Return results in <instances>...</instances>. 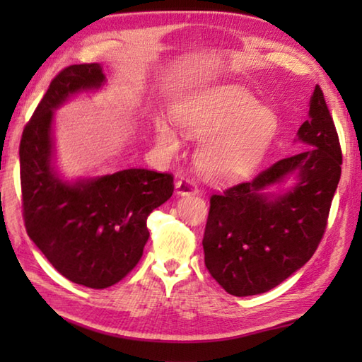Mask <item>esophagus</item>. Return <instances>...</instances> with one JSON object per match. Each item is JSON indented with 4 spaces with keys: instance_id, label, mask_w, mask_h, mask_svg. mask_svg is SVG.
Here are the masks:
<instances>
[{
    "instance_id": "obj_1",
    "label": "esophagus",
    "mask_w": 362,
    "mask_h": 362,
    "mask_svg": "<svg viewBox=\"0 0 362 362\" xmlns=\"http://www.w3.org/2000/svg\"><path fill=\"white\" fill-rule=\"evenodd\" d=\"M175 193L179 196H189V194H196L197 188L194 185V182H191L188 179H180L175 183Z\"/></svg>"
}]
</instances>
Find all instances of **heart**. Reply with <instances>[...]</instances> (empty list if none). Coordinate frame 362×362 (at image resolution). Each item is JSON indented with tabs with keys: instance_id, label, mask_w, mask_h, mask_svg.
I'll return each mask as SVG.
<instances>
[{
	"instance_id": "b5f03b06",
	"label": "heart",
	"mask_w": 362,
	"mask_h": 362,
	"mask_svg": "<svg viewBox=\"0 0 362 362\" xmlns=\"http://www.w3.org/2000/svg\"><path fill=\"white\" fill-rule=\"evenodd\" d=\"M173 117L183 135L202 140L199 168L216 179L240 175L255 165L276 129L275 113L235 87L189 96L175 105ZM156 143L166 157L177 156L182 146L179 132L163 118L156 121Z\"/></svg>"
}]
</instances>
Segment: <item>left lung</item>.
<instances>
[{
    "mask_svg": "<svg viewBox=\"0 0 362 362\" xmlns=\"http://www.w3.org/2000/svg\"><path fill=\"white\" fill-rule=\"evenodd\" d=\"M294 143L303 151L210 199L205 266L228 294L257 296L279 286L308 263L325 232L342 153L319 86Z\"/></svg>",
    "mask_w": 362,
    "mask_h": 362,
    "instance_id": "left-lung-1",
    "label": "left lung"
}]
</instances>
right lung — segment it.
Segmentation results:
<instances>
[{
  "instance_id": "right-lung-1",
  "label": "right lung",
  "mask_w": 362,
  "mask_h": 362,
  "mask_svg": "<svg viewBox=\"0 0 362 362\" xmlns=\"http://www.w3.org/2000/svg\"><path fill=\"white\" fill-rule=\"evenodd\" d=\"M107 82L101 64L71 65L52 79L20 143L26 232L59 274L104 289L132 271L149 240V214L173 196V175L149 169L66 179L56 165L54 113Z\"/></svg>"
}]
</instances>
